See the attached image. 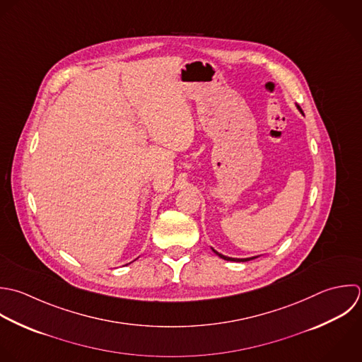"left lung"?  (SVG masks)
Returning a JSON list of instances; mask_svg holds the SVG:
<instances>
[{
	"label": "left lung",
	"instance_id": "obj_1",
	"mask_svg": "<svg viewBox=\"0 0 362 362\" xmlns=\"http://www.w3.org/2000/svg\"><path fill=\"white\" fill-rule=\"evenodd\" d=\"M296 107H298V110L303 114V111H302V108L296 104ZM213 250V248H211ZM220 258H223V259H226V261H234V262H247V261H251V259H255V258H258V257H261V255H258V257H250V258H231V257H226V255H223V254H220V252H217L216 250H213Z\"/></svg>",
	"mask_w": 362,
	"mask_h": 362
}]
</instances>
